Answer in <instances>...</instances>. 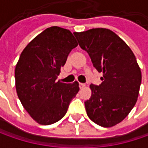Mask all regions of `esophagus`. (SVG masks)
<instances>
[{
	"label": "esophagus",
	"mask_w": 148,
	"mask_h": 148,
	"mask_svg": "<svg viewBox=\"0 0 148 148\" xmlns=\"http://www.w3.org/2000/svg\"><path fill=\"white\" fill-rule=\"evenodd\" d=\"M79 88H84V87H86V84L85 83H79Z\"/></svg>",
	"instance_id": "obj_1"
}]
</instances>
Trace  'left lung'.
<instances>
[{
	"instance_id": "1",
	"label": "left lung",
	"mask_w": 148,
	"mask_h": 148,
	"mask_svg": "<svg viewBox=\"0 0 148 148\" xmlns=\"http://www.w3.org/2000/svg\"><path fill=\"white\" fill-rule=\"evenodd\" d=\"M74 34L98 72L103 74L100 85H90L92 95L85 102L86 114L96 124L112 127L128 116L137 101L141 72L136 58L126 43L109 29Z\"/></svg>"
}]
</instances>
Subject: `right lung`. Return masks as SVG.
<instances>
[{
	"mask_svg": "<svg viewBox=\"0 0 148 148\" xmlns=\"http://www.w3.org/2000/svg\"><path fill=\"white\" fill-rule=\"evenodd\" d=\"M78 45L70 31L47 28L22 51L15 68L18 97L30 116L39 124L61 120L79 92V84L56 81L70 51Z\"/></svg>",
	"mask_w": 148,
	"mask_h": 148,
	"instance_id": "1",
	"label": "right lung"
}]
</instances>
